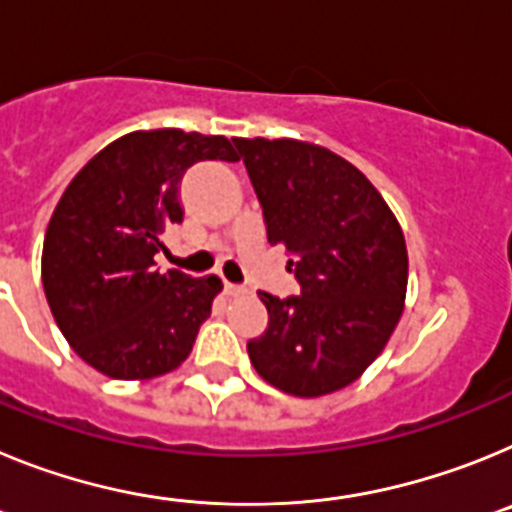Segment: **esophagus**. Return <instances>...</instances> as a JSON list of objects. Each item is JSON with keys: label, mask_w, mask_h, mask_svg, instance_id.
Wrapping results in <instances>:
<instances>
[{"label": "esophagus", "mask_w": 512, "mask_h": 512, "mask_svg": "<svg viewBox=\"0 0 512 512\" xmlns=\"http://www.w3.org/2000/svg\"><path fill=\"white\" fill-rule=\"evenodd\" d=\"M223 289H225V295L235 297V295H243L246 289L241 287V284H233V282H223Z\"/></svg>", "instance_id": "1"}]
</instances>
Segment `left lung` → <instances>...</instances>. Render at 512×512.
<instances>
[{"label": "left lung", "instance_id": "left-lung-1", "mask_svg": "<svg viewBox=\"0 0 512 512\" xmlns=\"http://www.w3.org/2000/svg\"><path fill=\"white\" fill-rule=\"evenodd\" d=\"M264 212L287 248L300 295L259 292L269 323L248 341L253 369L297 397L354 382L390 341L408 289L405 238L356 166L300 140L233 138Z\"/></svg>", "mask_w": 512, "mask_h": 512}]
</instances>
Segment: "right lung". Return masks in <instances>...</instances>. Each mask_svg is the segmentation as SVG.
Masks as SVG:
<instances>
[{"label": "right lung", "mask_w": 512, "mask_h": 512, "mask_svg": "<svg viewBox=\"0 0 512 512\" xmlns=\"http://www.w3.org/2000/svg\"><path fill=\"white\" fill-rule=\"evenodd\" d=\"M200 161H235L223 135L140 130L99 151L66 187L43 243V287L76 354L115 379L182 364L220 279L156 269L184 220L182 179Z\"/></svg>", "instance_id": "add662e5"}]
</instances>
